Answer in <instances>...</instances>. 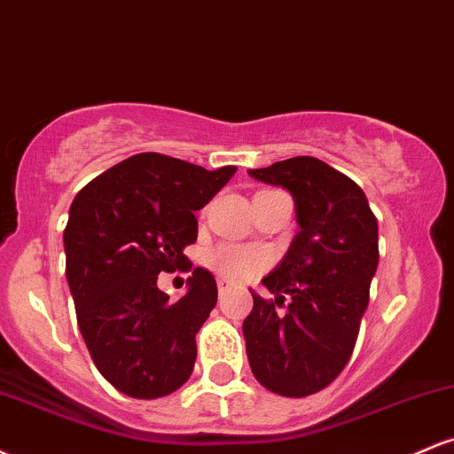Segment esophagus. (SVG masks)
Returning a JSON list of instances; mask_svg holds the SVG:
<instances>
[{
	"label": "esophagus",
	"mask_w": 454,
	"mask_h": 454,
	"mask_svg": "<svg viewBox=\"0 0 454 454\" xmlns=\"http://www.w3.org/2000/svg\"><path fill=\"white\" fill-rule=\"evenodd\" d=\"M217 290H220V294L223 296L226 293H231L232 284L228 279H217Z\"/></svg>",
	"instance_id": "esophagus-1"
}]
</instances>
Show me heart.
<instances>
[{"label":"heart","mask_w":454,"mask_h":454,"mask_svg":"<svg viewBox=\"0 0 454 454\" xmlns=\"http://www.w3.org/2000/svg\"><path fill=\"white\" fill-rule=\"evenodd\" d=\"M211 269H215L222 278L232 281H245L256 278L270 262V254L262 247L249 245H217L209 252Z\"/></svg>","instance_id":"b5f03b06"}]
</instances>
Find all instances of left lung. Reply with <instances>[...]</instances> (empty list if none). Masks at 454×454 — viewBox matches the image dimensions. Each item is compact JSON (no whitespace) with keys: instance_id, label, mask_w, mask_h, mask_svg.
<instances>
[{"instance_id":"left-lung-1","label":"left lung","mask_w":454,"mask_h":454,"mask_svg":"<svg viewBox=\"0 0 454 454\" xmlns=\"http://www.w3.org/2000/svg\"><path fill=\"white\" fill-rule=\"evenodd\" d=\"M247 173L288 190L299 223L286 256L262 279L275 301L252 290L254 309L243 322L247 361L270 393L307 397L350 361L378 269V220L361 187L317 158ZM284 300L289 309L279 315L274 305Z\"/></svg>"}]
</instances>
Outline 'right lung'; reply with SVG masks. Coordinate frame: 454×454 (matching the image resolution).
<instances>
[{
    "mask_svg": "<svg viewBox=\"0 0 454 454\" xmlns=\"http://www.w3.org/2000/svg\"><path fill=\"white\" fill-rule=\"evenodd\" d=\"M234 173L138 153L72 200L64 247L78 328L98 372L128 397H164L192 376L196 333L217 303L215 278L194 269L173 303L158 275L192 269L184 247L198 237L194 211Z\"/></svg>",
    "mask_w": 454,
    "mask_h": 454,
    "instance_id": "add662e5",
    "label": "right lung"
}]
</instances>
